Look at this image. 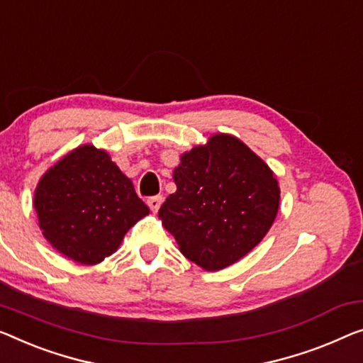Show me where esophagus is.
Masks as SVG:
<instances>
[{
	"label": "esophagus",
	"mask_w": 363,
	"mask_h": 363,
	"mask_svg": "<svg viewBox=\"0 0 363 363\" xmlns=\"http://www.w3.org/2000/svg\"><path fill=\"white\" fill-rule=\"evenodd\" d=\"M147 203H148V207L151 208V212H158L160 207H161V203H163V197H161V196L150 197L147 200Z\"/></svg>",
	"instance_id": "esophagus-1"
}]
</instances>
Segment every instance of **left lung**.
Instances as JSON below:
<instances>
[{
    "label": "left lung",
    "mask_w": 363,
    "mask_h": 363,
    "mask_svg": "<svg viewBox=\"0 0 363 363\" xmlns=\"http://www.w3.org/2000/svg\"><path fill=\"white\" fill-rule=\"evenodd\" d=\"M177 191L158 216L179 251L203 270L231 266L252 251L279 212L277 176L264 160L228 133L181 155Z\"/></svg>",
    "instance_id": "8db88e82"
}]
</instances>
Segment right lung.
Instances as JSON below:
<instances>
[{
	"label": "right lung",
	"mask_w": 363,
	"mask_h": 363,
	"mask_svg": "<svg viewBox=\"0 0 363 363\" xmlns=\"http://www.w3.org/2000/svg\"><path fill=\"white\" fill-rule=\"evenodd\" d=\"M34 208L43 238L83 266L116 252L127 231L150 213L109 153L89 143L43 172Z\"/></svg>",
	"instance_id": "right-lung-1"
}]
</instances>
